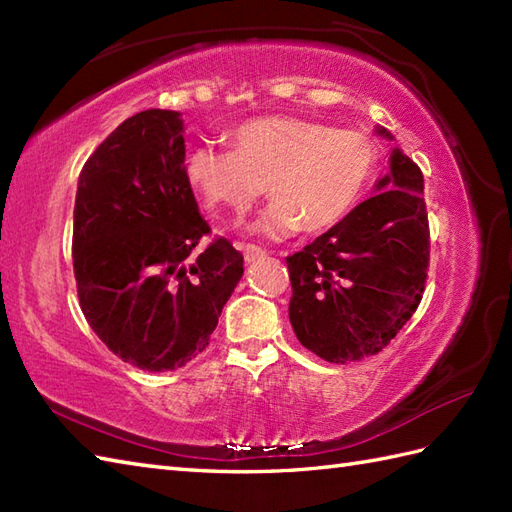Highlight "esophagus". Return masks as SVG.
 <instances>
[{"instance_id": "obj_1", "label": "esophagus", "mask_w": 512, "mask_h": 512, "mask_svg": "<svg viewBox=\"0 0 512 512\" xmlns=\"http://www.w3.org/2000/svg\"><path fill=\"white\" fill-rule=\"evenodd\" d=\"M237 248L244 253L246 264H253V262H257L259 257H264V250L259 248V246H255V244H239Z\"/></svg>"}]
</instances>
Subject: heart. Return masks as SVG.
<instances>
[{
    "instance_id": "heart-1",
    "label": "heart",
    "mask_w": 512,
    "mask_h": 512,
    "mask_svg": "<svg viewBox=\"0 0 512 512\" xmlns=\"http://www.w3.org/2000/svg\"><path fill=\"white\" fill-rule=\"evenodd\" d=\"M378 147L358 129H334L292 116H264L231 132V149L193 147L184 176L213 213L242 217L268 184L270 198L255 231L290 235L330 231L372 184Z\"/></svg>"
}]
</instances>
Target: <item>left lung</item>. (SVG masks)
Returning <instances> with one entry per match:
<instances>
[{
	"mask_svg": "<svg viewBox=\"0 0 512 512\" xmlns=\"http://www.w3.org/2000/svg\"><path fill=\"white\" fill-rule=\"evenodd\" d=\"M380 136L391 138L385 127ZM374 198L286 257L290 323L303 347L328 363L378 354L422 301L429 220L420 167L400 149Z\"/></svg>",
	"mask_w": 512,
	"mask_h": 512,
	"instance_id": "obj_1",
	"label": "left lung"
}]
</instances>
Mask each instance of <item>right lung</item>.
<instances>
[{
    "label": "right lung",
    "instance_id": "1",
    "mask_svg": "<svg viewBox=\"0 0 512 512\" xmlns=\"http://www.w3.org/2000/svg\"><path fill=\"white\" fill-rule=\"evenodd\" d=\"M182 114L145 110L96 147L79 176L72 262L90 328L121 361L171 372L200 356L244 275L184 176Z\"/></svg>",
    "mask_w": 512,
    "mask_h": 512
}]
</instances>
